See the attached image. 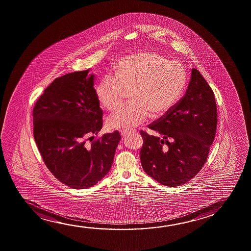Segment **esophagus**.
<instances>
[{
  "label": "esophagus",
  "mask_w": 251,
  "mask_h": 251,
  "mask_svg": "<svg viewBox=\"0 0 251 251\" xmlns=\"http://www.w3.org/2000/svg\"><path fill=\"white\" fill-rule=\"evenodd\" d=\"M131 132V131H121V132H120V135H121L123 138H125V137H126L128 134H130Z\"/></svg>",
  "instance_id": "1"
}]
</instances>
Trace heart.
Returning a JSON list of instances; mask_svg holds the SVG:
<instances>
[{
	"instance_id": "obj_1",
	"label": "heart",
	"mask_w": 251,
	"mask_h": 251,
	"mask_svg": "<svg viewBox=\"0 0 251 251\" xmlns=\"http://www.w3.org/2000/svg\"><path fill=\"white\" fill-rule=\"evenodd\" d=\"M187 81L183 64L162 54L143 51L125 57L117 64L113 78H103L96 87V96L107 111H115L129 92L130 105L106 120L111 130H131L153 118L168 113L179 100Z\"/></svg>"
}]
</instances>
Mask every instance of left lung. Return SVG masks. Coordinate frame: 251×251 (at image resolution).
I'll return each instance as SVG.
<instances>
[{
  "mask_svg": "<svg viewBox=\"0 0 251 251\" xmlns=\"http://www.w3.org/2000/svg\"><path fill=\"white\" fill-rule=\"evenodd\" d=\"M218 124L215 96L200 71L192 69L183 97L149 128L158 136L140 131L143 170L157 182L178 187L204 166Z\"/></svg>",
  "mask_w": 251,
  "mask_h": 251,
  "instance_id": "left-lung-1",
  "label": "left lung"
}]
</instances>
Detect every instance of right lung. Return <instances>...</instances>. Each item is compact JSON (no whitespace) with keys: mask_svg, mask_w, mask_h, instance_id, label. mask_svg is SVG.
Returning <instances> with one entry per match:
<instances>
[{"mask_svg":"<svg viewBox=\"0 0 251 251\" xmlns=\"http://www.w3.org/2000/svg\"><path fill=\"white\" fill-rule=\"evenodd\" d=\"M89 70L56 78L32 110L33 136L43 161L54 176L74 189L98 183L109 172L119 131L96 138L102 110Z\"/></svg>","mask_w":251,"mask_h":251,"instance_id":"add662e5","label":"right lung"}]
</instances>
